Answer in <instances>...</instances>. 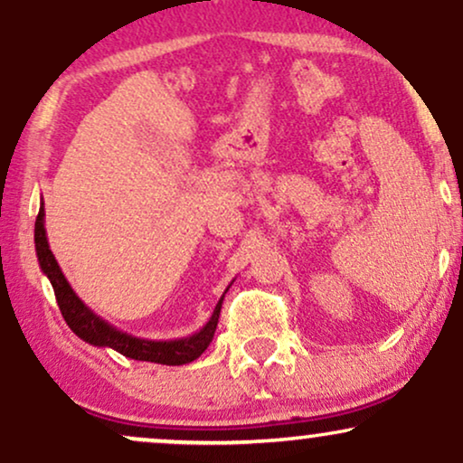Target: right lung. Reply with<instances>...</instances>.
<instances>
[{
  "label": "right lung",
  "mask_w": 463,
  "mask_h": 463,
  "mask_svg": "<svg viewBox=\"0 0 463 463\" xmlns=\"http://www.w3.org/2000/svg\"><path fill=\"white\" fill-rule=\"evenodd\" d=\"M33 242H36V255L40 270L47 275V279L53 285V292L60 305L61 316H64L66 324L79 339H83L85 344L99 345V347H111L122 354L127 358H135V361H147V363H158V364H186L193 363L195 358L208 350L210 341H213L216 324H219L222 298H225L227 289L216 302L213 316L205 322L203 328H199L197 333L180 336V339H141V336L128 335L124 330L113 326V324L102 319L100 316L90 309L85 302L74 294L71 283L66 281L64 272H61L60 264H57L55 255L51 253L49 241H47V230H44V203L40 205V213L36 216V230H33Z\"/></svg>",
  "instance_id": "1"
}]
</instances>
